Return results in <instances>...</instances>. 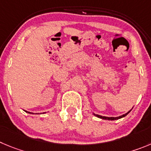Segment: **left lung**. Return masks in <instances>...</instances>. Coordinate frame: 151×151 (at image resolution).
<instances>
[{
    "label": "left lung",
    "instance_id": "left-lung-1",
    "mask_svg": "<svg viewBox=\"0 0 151 151\" xmlns=\"http://www.w3.org/2000/svg\"><path fill=\"white\" fill-rule=\"evenodd\" d=\"M130 111H131V109L129 111V112H127V113L124 114V115H121V116H118V117H106V116H102V115H96V114H95V113H94V115H95L96 117H98V118H102V119H104V120L113 121V120H118V119H120V118H123V117H125L128 113H129V112H130Z\"/></svg>",
    "mask_w": 151,
    "mask_h": 151
}]
</instances>
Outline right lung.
Listing matches in <instances>:
<instances>
[{
    "label": "right lung",
    "mask_w": 151,
    "mask_h": 151,
    "mask_svg": "<svg viewBox=\"0 0 151 151\" xmlns=\"http://www.w3.org/2000/svg\"><path fill=\"white\" fill-rule=\"evenodd\" d=\"M24 111H25V110H24ZM25 112H27V113H30V114H31V112H27V111H25ZM43 113H45V112H43ZM32 114H33V112H32Z\"/></svg>",
    "instance_id": "obj_1"
}]
</instances>
